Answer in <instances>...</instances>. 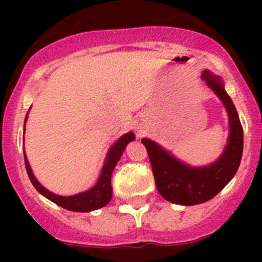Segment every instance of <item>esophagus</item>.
<instances>
[{"label":"esophagus","mask_w":262,"mask_h":262,"mask_svg":"<svg viewBox=\"0 0 262 262\" xmlns=\"http://www.w3.org/2000/svg\"><path fill=\"white\" fill-rule=\"evenodd\" d=\"M134 128H135L136 134L139 136H142L143 134L147 133V118L145 115L140 114V115H136L135 120H134Z\"/></svg>","instance_id":"34e87169"}]
</instances>
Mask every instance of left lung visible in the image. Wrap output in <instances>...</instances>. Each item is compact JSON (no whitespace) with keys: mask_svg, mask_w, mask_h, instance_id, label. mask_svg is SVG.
Returning a JSON list of instances; mask_svg holds the SVG:
<instances>
[{"mask_svg":"<svg viewBox=\"0 0 262 262\" xmlns=\"http://www.w3.org/2000/svg\"><path fill=\"white\" fill-rule=\"evenodd\" d=\"M202 78L221 98L228 113L230 136L222 156L210 165L193 168L181 163L157 143L142 139L151 161L157 190L164 200L177 205H200L214 198L236 174L243 155V127L232 99L224 90L221 77L205 71Z\"/></svg>","mask_w":262,"mask_h":262,"instance_id":"obj_1","label":"left lung"}]
</instances>
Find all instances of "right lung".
Wrapping results in <instances>:
<instances>
[{"mask_svg": "<svg viewBox=\"0 0 262 262\" xmlns=\"http://www.w3.org/2000/svg\"><path fill=\"white\" fill-rule=\"evenodd\" d=\"M26 120L27 115L25 122H26ZM133 140H135L134 133H127L124 134L122 138L118 139L117 142L113 144V147L110 148L107 156H106L105 164H103L102 170H101V176H99L97 184L94 185L92 189L84 191V193H78L76 194V195L72 196H61L51 193V191L47 190L46 187L41 186L38 182V180L35 178V176L32 174L31 166H30L26 154H23L25 155V164H26L27 174H29L30 181L32 182L34 187H35L41 195H45L46 198L52 201L53 203H56L57 206H60L62 209L77 212H89L93 211V210H98L110 202L111 195H113V189H111V173H113L115 165H117L118 161H119L120 156L123 154L126 145L128 144L129 142H133Z\"/></svg>", "mask_w": 262, "mask_h": 262, "instance_id": "add662e5", "label": "right lung"}]
</instances>
